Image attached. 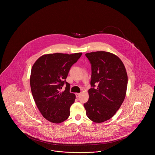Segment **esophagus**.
I'll list each match as a JSON object with an SVG mask.
<instances>
[{"label": "esophagus", "mask_w": 155, "mask_h": 155, "mask_svg": "<svg viewBox=\"0 0 155 155\" xmlns=\"http://www.w3.org/2000/svg\"><path fill=\"white\" fill-rule=\"evenodd\" d=\"M80 95H81L80 93H76V94H75V96H76L77 97H78L79 96H80Z\"/></svg>", "instance_id": "1"}]
</instances>
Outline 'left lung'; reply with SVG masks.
<instances>
[{
    "mask_svg": "<svg viewBox=\"0 0 155 155\" xmlns=\"http://www.w3.org/2000/svg\"><path fill=\"white\" fill-rule=\"evenodd\" d=\"M92 75L89 100L84 106L87 117L96 123L111 118L125 99L128 77L125 66L116 55L105 51L87 53ZM98 85L94 88L95 84Z\"/></svg>",
    "mask_w": 155,
    "mask_h": 155,
    "instance_id": "8db88e82",
    "label": "left lung"
}]
</instances>
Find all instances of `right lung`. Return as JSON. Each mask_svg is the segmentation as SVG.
<instances>
[{
    "label": "right lung",
    "mask_w": 155,
    "mask_h": 155,
    "mask_svg": "<svg viewBox=\"0 0 155 155\" xmlns=\"http://www.w3.org/2000/svg\"><path fill=\"white\" fill-rule=\"evenodd\" d=\"M82 53H50L42 55L32 66L30 86L37 107L47 120L59 124L68 118L70 109L75 99L66 81L71 67ZM64 83L67 87L60 91Z\"/></svg>",
    "instance_id": "obj_1"
}]
</instances>
